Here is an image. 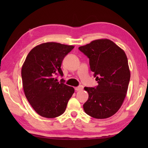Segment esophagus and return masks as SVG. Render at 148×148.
Listing matches in <instances>:
<instances>
[{
  "instance_id": "esophagus-1",
  "label": "esophagus",
  "mask_w": 148,
  "mask_h": 148,
  "mask_svg": "<svg viewBox=\"0 0 148 148\" xmlns=\"http://www.w3.org/2000/svg\"><path fill=\"white\" fill-rule=\"evenodd\" d=\"M83 86H79L78 87H76L75 88V90L78 91H81V90H83Z\"/></svg>"
}]
</instances>
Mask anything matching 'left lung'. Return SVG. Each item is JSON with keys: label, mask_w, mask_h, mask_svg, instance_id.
<instances>
[{"label": "left lung", "mask_w": 148, "mask_h": 148, "mask_svg": "<svg viewBox=\"0 0 148 148\" xmlns=\"http://www.w3.org/2000/svg\"><path fill=\"white\" fill-rule=\"evenodd\" d=\"M78 49L89 59L98 83L96 88L84 87L89 97L84 110L93 118H109L120 109L127 95L130 71L126 53L107 39L95 40Z\"/></svg>", "instance_id": "1"}]
</instances>
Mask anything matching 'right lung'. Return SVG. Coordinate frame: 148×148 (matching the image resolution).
I'll use <instances>...</instances> for the list:
<instances>
[{"mask_svg": "<svg viewBox=\"0 0 148 148\" xmlns=\"http://www.w3.org/2000/svg\"><path fill=\"white\" fill-rule=\"evenodd\" d=\"M74 48L54 42L42 43L31 49L21 68L25 96L33 109L46 118H56L64 114L75 89L58 82L56 76L63 72L62 62Z\"/></svg>", "mask_w": 148, "mask_h": 148, "instance_id": "right-lung-1", "label": "right lung"}]
</instances>
